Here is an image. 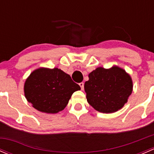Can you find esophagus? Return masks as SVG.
Returning a JSON list of instances; mask_svg holds the SVG:
<instances>
[{
  "label": "esophagus",
  "instance_id": "34e87169",
  "mask_svg": "<svg viewBox=\"0 0 154 154\" xmlns=\"http://www.w3.org/2000/svg\"><path fill=\"white\" fill-rule=\"evenodd\" d=\"M79 85H80V88H81V89L83 90V88H84V83H83V82H82V83H79Z\"/></svg>",
  "mask_w": 154,
  "mask_h": 154
}]
</instances>
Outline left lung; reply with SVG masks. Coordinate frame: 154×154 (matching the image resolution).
Masks as SVG:
<instances>
[{"label": "left lung", "mask_w": 154, "mask_h": 154, "mask_svg": "<svg viewBox=\"0 0 154 154\" xmlns=\"http://www.w3.org/2000/svg\"><path fill=\"white\" fill-rule=\"evenodd\" d=\"M88 78L84 84L87 101L100 112L112 113L122 109L133 91L131 77L117 66L96 68Z\"/></svg>", "instance_id": "1"}]
</instances>
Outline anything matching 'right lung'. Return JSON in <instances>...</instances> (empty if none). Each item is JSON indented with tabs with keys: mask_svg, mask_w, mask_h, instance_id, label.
<instances>
[{
	"mask_svg": "<svg viewBox=\"0 0 154 154\" xmlns=\"http://www.w3.org/2000/svg\"><path fill=\"white\" fill-rule=\"evenodd\" d=\"M80 89L70 75L57 68L35 70L24 84L27 101L38 111L52 114L64 109L73 93Z\"/></svg>",
	"mask_w": 154,
	"mask_h": 154,
	"instance_id": "right-lung-1",
	"label": "right lung"
}]
</instances>
